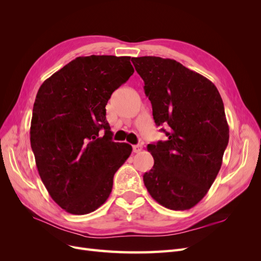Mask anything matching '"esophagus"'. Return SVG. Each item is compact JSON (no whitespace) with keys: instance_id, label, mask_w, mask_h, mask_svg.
Segmentation results:
<instances>
[{"instance_id":"esophagus-1","label":"esophagus","mask_w":261,"mask_h":261,"mask_svg":"<svg viewBox=\"0 0 261 261\" xmlns=\"http://www.w3.org/2000/svg\"><path fill=\"white\" fill-rule=\"evenodd\" d=\"M141 149H143V146H141V145H134V146H133V151L135 152V153L139 152Z\"/></svg>"}]
</instances>
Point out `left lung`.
<instances>
[{
  "label": "left lung",
  "instance_id": "1",
  "mask_svg": "<svg viewBox=\"0 0 261 261\" xmlns=\"http://www.w3.org/2000/svg\"><path fill=\"white\" fill-rule=\"evenodd\" d=\"M145 83L156 126L168 139L149 144L154 164L144 174L152 198L171 210L198 203L215 181L228 144L222 98L206 77L159 57L132 58Z\"/></svg>",
  "mask_w": 261,
  "mask_h": 261
}]
</instances>
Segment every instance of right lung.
Returning <instances> with one entry per match:
<instances>
[{
    "mask_svg": "<svg viewBox=\"0 0 261 261\" xmlns=\"http://www.w3.org/2000/svg\"><path fill=\"white\" fill-rule=\"evenodd\" d=\"M129 61L113 55L76 58L38 90L31 149L46 191L72 215H87L106 202L115 172L132 152L128 144L112 141L106 120L111 94L134 73Z\"/></svg>",
    "mask_w": 261,
    "mask_h": 261,
    "instance_id": "1",
    "label": "right lung"
}]
</instances>
